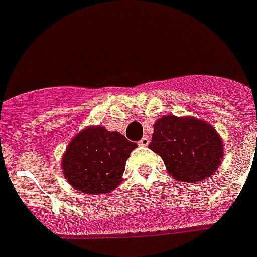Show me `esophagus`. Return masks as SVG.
<instances>
[{
  "mask_svg": "<svg viewBox=\"0 0 257 257\" xmlns=\"http://www.w3.org/2000/svg\"><path fill=\"white\" fill-rule=\"evenodd\" d=\"M149 143H150V139H149V137H148V136H144L143 139H141V140H140V141H139L140 145H143V147H147V145H148V144H149Z\"/></svg>",
  "mask_w": 257,
  "mask_h": 257,
  "instance_id": "esophagus-1",
  "label": "esophagus"
}]
</instances>
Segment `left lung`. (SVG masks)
<instances>
[{
  "instance_id": "left-lung-1",
  "label": "left lung",
  "mask_w": 257,
  "mask_h": 257,
  "mask_svg": "<svg viewBox=\"0 0 257 257\" xmlns=\"http://www.w3.org/2000/svg\"><path fill=\"white\" fill-rule=\"evenodd\" d=\"M149 148L161 156L173 178L182 182L212 176L223 158V141L215 128L195 117L158 118Z\"/></svg>"
}]
</instances>
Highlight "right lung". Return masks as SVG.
<instances>
[{
    "mask_svg": "<svg viewBox=\"0 0 257 257\" xmlns=\"http://www.w3.org/2000/svg\"><path fill=\"white\" fill-rule=\"evenodd\" d=\"M137 144L120 132L88 126L75 136L62 158L64 178L84 194H107L121 183L126 160Z\"/></svg>",
    "mask_w": 257,
    "mask_h": 257,
    "instance_id": "right-lung-1",
    "label": "right lung"
}]
</instances>
